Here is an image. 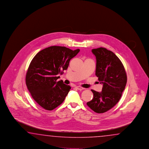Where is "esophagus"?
Returning <instances> with one entry per match:
<instances>
[{
  "label": "esophagus",
  "mask_w": 149,
  "mask_h": 149,
  "mask_svg": "<svg viewBox=\"0 0 149 149\" xmlns=\"http://www.w3.org/2000/svg\"><path fill=\"white\" fill-rule=\"evenodd\" d=\"M76 88L77 89H79V90H82V89H84V88H83L82 87H81V86H76Z\"/></svg>",
  "instance_id": "1"
}]
</instances>
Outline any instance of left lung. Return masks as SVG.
Returning <instances> with one entry per match:
<instances>
[{
    "instance_id": "1",
    "label": "left lung",
    "mask_w": 149,
    "mask_h": 149,
    "mask_svg": "<svg viewBox=\"0 0 149 149\" xmlns=\"http://www.w3.org/2000/svg\"><path fill=\"white\" fill-rule=\"evenodd\" d=\"M96 59L95 74L100 84L102 92L92 89L93 98L87 103L92 110L104 113L113 108L120 100L126 85V72L120 59L112 52L105 48L92 50Z\"/></svg>"
}]
</instances>
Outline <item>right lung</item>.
<instances>
[{"mask_svg":"<svg viewBox=\"0 0 149 149\" xmlns=\"http://www.w3.org/2000/svg\"><path fill=\"white\" fill-rule=\"evenodd\" d=\"M79 51L53 46L40 51L32 60L26 74V85L32 98L45 110H52L64 101L71 87L62 80L57 81L60 78L57 75L67 70L70 60Z\"/></svg>","mask_w":149,"mask_h":149,"instance_id":"add662e5","label":"right lung"}]
</instances>
